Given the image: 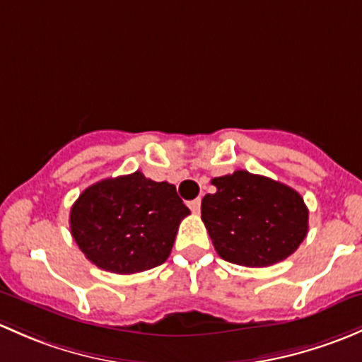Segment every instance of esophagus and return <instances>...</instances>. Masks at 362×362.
I'll use <instances>...</instances> for the list:
<instances>
[{"instance_id": "obj_1", "label": "esophagus", "mask_w": 362, "mask_h": 362, "mask_svg": "<svg viewBox=\"0 0 362 362\" xmlns=\"http://www.w3.org/2000/svg\"><path fill=\"white\" fill-rule=\"evenodd\" d=\"M200 204H202V200L195 199V200H192V202H189L188 206H189V209H192L193 212H200Z\"/></svg>"}]
</instances>
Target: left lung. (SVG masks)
Wrapping results in <instances>:
<instances>
[{
	"label": "left lung",
	"instance_id": "obj_1",
	"mask_svg": "<svg viewBox=\"0 0 362 362\" xmlns=\"http://www.w3.org/2000/svg\"><path fill=\"white\" fill-rule=\"evenodd\" d=\"M202 221L216 252L242 267H270L291 256L308 232V209L296 189L235 170L211 181Z\"/></svg>",
	"mask_w": 362,
	"mask_h": 362
}]
</instances>
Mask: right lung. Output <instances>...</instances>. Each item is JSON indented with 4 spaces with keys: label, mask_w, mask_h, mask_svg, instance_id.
Wrapping results in <instances>:
<instances>
[{
    "label": "right lung",
    "mask_w": 362,
    "mask_h": 362,
    "mask_svg": "<svg viewBox=\"0 0 362 362\" xmlns=\"http://www.w3.org/2000/svg\"><path fill=\"white\" fill-rule=\"evenodd\" d=\"M188 214L176 186L136 170L88 186L71 207L69 226L87 259L127 275L165 262Z\"/></svg>",
    "instance_id": "obj_1"
}]
</instances>
